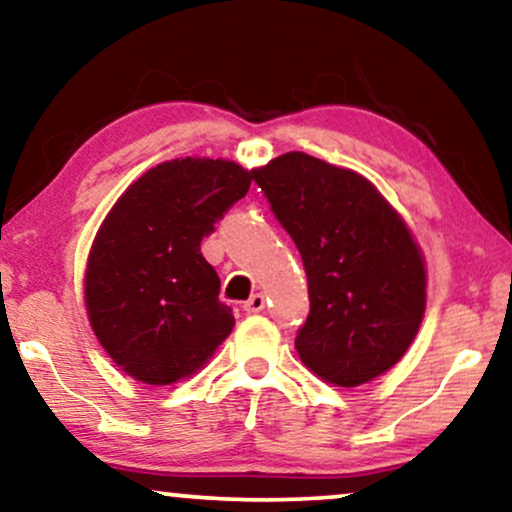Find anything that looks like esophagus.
Wrapping results in <instances>:
<instances>
[{"label":"esophagus","instance_id":"1","mask_svg":"<svg viewBox=\"0 0 512 512\" xmlns=\"http://www.w3.org/2000/svg\"><path fill=\"white\" fill-rule=\"evenodd\" d=\"M264 304H267V300H264V295H262V293H255V295L250 297V300H245L243 309H245V312H248V314H257V312H262Z\"/></svg>","mask_w":512,"mask_h":512}]
</instances>
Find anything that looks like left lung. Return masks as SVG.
Instances as JSON below:
<instances>
[{"label":"left lung","mask_w":512,"mask_h":512,"mask_svg":"<svg viewBox=\"0 0 512 512\" xmlns=\"http://www.w3.org/2000/svg\"><path fill=\"white\" fill-rule=\"evenodd\" d=\"M252 179L307 271L300 359L338 387L378 378L423 321L425 267L411 231L371 181L307 153L278 155Z\"/></svg>","instance_id":"obj_1"}]
</instances>
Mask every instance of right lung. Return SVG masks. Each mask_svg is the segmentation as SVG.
I'll return each mask as SVG.
<instances>
[{"label": "right lung", "instance_id": "add662e5", "mask_svg": "<svg viewBox=\"0 0 512 512\" xmlns=\"http://www.w3.org/2000/svg\"><path fill=\"white\" fill-rule=\"evenodd\" d=\"M255 172L184 158L148 170L103 219L89 252L84 302L96 338L146 385L196 373L234 328L219 276L200 252Z\"/></svg>", "mask_w": 512, "mask_h": 512}]
</instances>
